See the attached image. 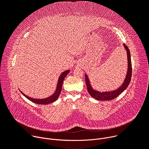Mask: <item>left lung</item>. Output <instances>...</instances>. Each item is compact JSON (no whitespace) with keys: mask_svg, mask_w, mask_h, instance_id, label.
<instances>
[{"mask_svg":"<svg viewBox=\"0 0 149 149\" xmlns=\"http://www.w3.org/2000/svg\"><path fill=\"white\" fill-rule=\"evenodd\" d=\"M123 46L126 50L127 54V61H128V65H127V72L126 74L125 78L121 86L118 87L117 90L111 91H105L101 92L94 90L90 84V81L87 75L85 74L86 77V82L87 87V90L89 94L91 95L92 97L97 100L100 101H109L116 98L118 95H119L122 92H123L129 86V85L131 81L132 74V61H131V56L130 52L129 49L128 48L125 44H123Z\"/></svg>","mask_w":149,"mask_h":149,"instance_id":"8db88e82","label":"left lung"}]
</instances>
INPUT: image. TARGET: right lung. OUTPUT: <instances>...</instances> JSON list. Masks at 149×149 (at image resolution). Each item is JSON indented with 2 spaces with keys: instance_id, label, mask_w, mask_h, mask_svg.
I'll return each mask as SVG.
<instances>
[{
  "instance_id": "1",
  "label": "right lung",
  "mask_w": 149,
  "mask_h": 149,
  "mask_svg": "<svg viewBox=\"0 0 149 149\" xmlns=\"http://www.w3.org/2000/svg\"><path fill=\"white\" fill-rule=\"evenodd\" d=\"M70 70H67V71H65L64 72H63L61 74V75L59 77L58 81L57 87H56V90H55V93L52 95H51L50 97H49L48 98H44V99L33 98H31V97H29L26 95L22 91H20L26 98H28V100H29L30 101H31L32 102H33L35 104L46 105V104H48L54 102L59 97V96L60 95V93L61 92V90H62V86L63 81V79H64V78H65V77L67 75V74L70 72Z\"/></svg>"
}]
</instances>
